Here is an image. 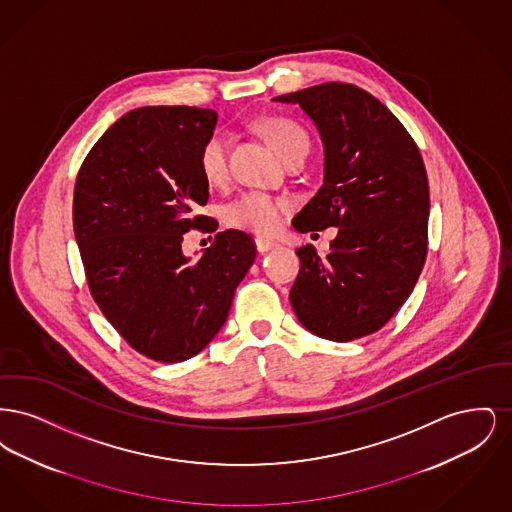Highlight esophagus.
I'll return each mask as SVG.
<instances>
[{"label": "esophagus", "instance_id": "34e87169", "mask_svg": "<svg viewBox=\"0 0 512 512\" xmlns=\"http://www.w3.org/2000/svg\"><path fill=\"white\" fill-rule=\"evenodd\" d=\"M255 245H257V251H259V253H267V251L274 249L278 244L272 242V240H267V238H257Z\"/></svg>", "mask_w": 512, "mask_h": 512}]
</instances>
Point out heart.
Listing matches in <instances>:
<instances>
[{
	"label": "heart",
	"instance_id": "b5f03b06",
	"mask_svg": "<svg viewBox=\"0 0 512 512\" xmlns=\"http://www.w3.org/2000/svg\"><path fill=\"white\" fill-rule=\"evenodd\" d=\"M268 140L286 159L295 149L307 147L309 136L297 122L276 117L263 124ZM228 136L222 130H213L199 149V171L209 184H220L228 174ZM290 209V203L280 197L263 194V192H245L230 201L224 209V219L236 228H244L255 234H274L280 226L282 215Z\"/></svg>",
	"mask_w": 512,
	"mask_h": 512
}]
</instances>
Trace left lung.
I'll list each match as a JSON object with an SVG mask.
<instances>
[{
    "label": "left lung",
    "mask_w": 512,
    "mask_h": 512,
    "mask_svg": "<svg viewBox=\"0 0 512 512\" xmlns=\"http://www.w3.org/2000/svg\"><path fill=\"white\" fill-rule=\"evenodd\" d=\"M274 101L299 103L324 146V184L293 228H338L326 257L313 245L295 249L293 313L320 338H363L407 301L426 261L430 188L422 155L390 109L359 86L326 82Z\"/></svg>",
    "instance_id": "8db88e82"
}]
</instances>
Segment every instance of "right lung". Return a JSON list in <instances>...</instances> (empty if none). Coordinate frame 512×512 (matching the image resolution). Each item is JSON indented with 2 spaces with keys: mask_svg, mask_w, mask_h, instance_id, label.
Returning <instances> with one entry per match:
<instances>
[{
  "mask_svg": "<svg viewBox=\"0 0 512 512\" xmlns=\"http://www.w3.org/2000/svg\"><path fill=\"white\" fill-rule=\"evenodd\" d=\"M217 113L140 107L107 128L74 184L73 224L90 293L128 345L182 363L219 334L257 249L242 230L215 236L197 261L184 234L215 232L199 149Z\"/></svg>",
  "mask_w": 512,
  "mask_h": 512,
  "instance_id": "add662e5",
  "label": "right lung"
}]
</instances>
